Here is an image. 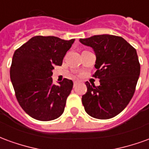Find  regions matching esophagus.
<instances>
[{"instance_id":"esophagus-1","label":"esophagus","mask_w":149,"mask_h":149,"mask_svg":"<svg viewBox=\"0 0 149 149\" xmlns=\"http://www.w3.org/2000/svg\"><path fill=\"white\" fill-rule=\"evenodd\" d=\"M77 84V81H74V83H73V87H76Z\"/></svg>"}]
</instances>
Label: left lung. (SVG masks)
<instances>
[{"label": "left lung", "instance_id": "left-lung-1", "mask_svg": "<svg viewBox=\"0 0 149 149\" xmlns=\"http://www.w3.org/2000/svg\"><path fill=\"white\" fill-rule=\"evenodd\" d=\"M80 42L93 49L97 57L93 77L100 79L97 87L85 82L84 110L94 118H112L125 109L135 93L141 72L136 50L121 37L109 34L80 39Z\"/></svg>", "mask_w": 149, "mask_h": 149}]
</instances>
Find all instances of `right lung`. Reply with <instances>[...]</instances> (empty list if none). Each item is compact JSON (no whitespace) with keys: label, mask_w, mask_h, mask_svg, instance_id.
I'll use <instances>...</instances> for the list:
<instances>
[{"label":"right lung","mask_w":149,"mask_h":149,"mask_svg":"<svg viewBox=\"0 0 149 149\" xmlns=\"http://www.w3.org/2000/svg\"><path fill=\"white\" fill-rule=\"evenodd\" d=\"M74 39L36 36L15 51L10 79L21 107L31 117L49 121L65 110L73 83L65 78L60 85L52 84V69L61 66Z\"/></svg>","instance_id":"add662e5"}]
</instances>
